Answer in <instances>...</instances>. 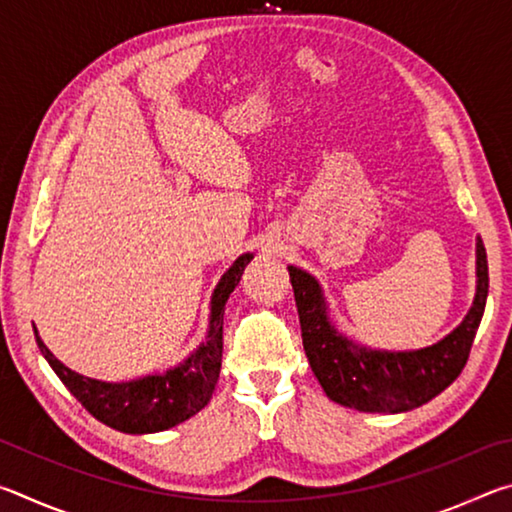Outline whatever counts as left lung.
<instances>
[{
    "mask_svg": "<svg viewBox=\"0 0 512 512\" xmlns=\"http://www.w3.org/2000/svg\"><path fill=\"white\" fill-rule=\"evenodd\" d=\"M309 366L327 397L363 413H402L440 395L461 375L488 300V257L476 241V298L470 314L443 341L415 352H377L354 345L329 325L325 300L309 273L289 266Z\"/></svg>",
    "mask_w": 512,
    "mask_h": 512,
    "instance_id": "1",
    "label": "left lung"
}]
</instances>
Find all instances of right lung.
<instances>
[{"instance_id":"add662e5","label":"right lung","mask_w":512,"mask_h":512,"mask_svg":"<svg viewBox=\"0 0 512 512\" xmlns=\"http://www.w3.org/2000/svg\"><path fill=\"white\" fill-rule=\"evenodd\" d=\"M250 259V253L241 255L221 277L212 296V320L205 343L178 368L167 370V375L106 384L63 366L42 343L38 329H33L38 348L69 393L108 427L124 433H153L176 427L201 411L214 393L223 357V309Z\"/></svg>"}]
</instances>
